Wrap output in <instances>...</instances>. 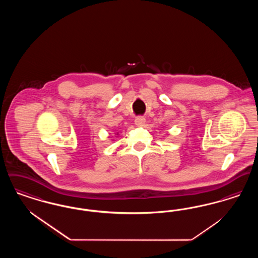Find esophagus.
Here are the masks:
<instances>
[{
    "label": "esophagus",
    "mask_w": 258,
    "mask_h": 258,
    "mask_svg": "<svg viewBox=\"0 0 258 258\" xmlns=\"http://www.w3.org/2000/svg\"><path fill=\"white\" fill-rule=\"evenodd\" d=\"M145 122H146V119L143 116H138V117L135 118V123L136 125H138V126L143 125Z\"/></svg>",
    "instance_id": "1"
}]
</instances>
